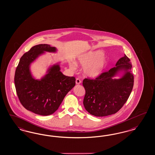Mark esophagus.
<instances>
[{"label": "esophagus", "instance_id": "1", "mask_svg": "<svg viewBox=\"0 0 155 155\" xmlns=\"http://www.w3.org/2000/svg\"><path fill=\"white\" fill-rule=\"evenodd\" d=\"M81 82V81L80 78H77V79H76V80H75V83H76V84L79 85V84H80Z\"/></svg>", "mask_w": 155, "mask_h": 155}]
</instances>
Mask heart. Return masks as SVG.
Wrapping results in <instances>:
<instances>
[{
	"mask_svg": "<svg viewBox=\"0 0 155 155\" xmlns=\"http://www.w3.org/2000/svg\"><path fill=\"white\" fill-rule=\"evenodd\" d=\"M101 51H97L82 55L78 57L77 64H80L84 68V74L89 77H96L101 74L105 69L107 59V57L102 56ZM70 68L72 70L75 69V66L73 63L70 64Z\"/></svg>",
	"mask_w": 155,
	"mask_h": 155,
	"instance_id": "1",
	"label": "heart"
}]
</instances>
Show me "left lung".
Returning <instances> with one entry per match:
<instances>
[{
	"label": "left lung",
	"mask_w": 155,
	"mask_h": 155,
	"mask_svg": "<svg viewBox=\"0 0 155 155\" xmlns=\"http://www.w3.org/2000/svg\"><path fill=\"white\" fill-rule=\"evenodd\" d=\"M114 67L102 73L95 79L89 78L83 80L85 89L84 105L86 110L97 117L109 116L117 112L127 101L132 91L134 76L131 73L130 59L125 54ZM126 73L120 79L112 77L118 71Z\"/></svg>",
	"instance_id": "left-lung-1"
}]
</instances>
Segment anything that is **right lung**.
<instances>
[{
  "instance_id": "obj_1",
  "label": "right lung",
  "mask_w": 155,
  "mask_h": 155,
  "mask_svg": "<svg viewBox=\"0 0 155 155\" xmlns=\"http://www.w3.org/2000/svg\"><path fill=\"white\" fill-rule=\"evenodd\" d=\"M56 50L47 44L34 46L23 55L15 70L14 82L19 101L27 110L39 115L48 116L55 112L75 85V77L63 74L59 64L51 67L41 80L32 78L30 64L45 51Z\"/></svg>"
}]
</instances>
